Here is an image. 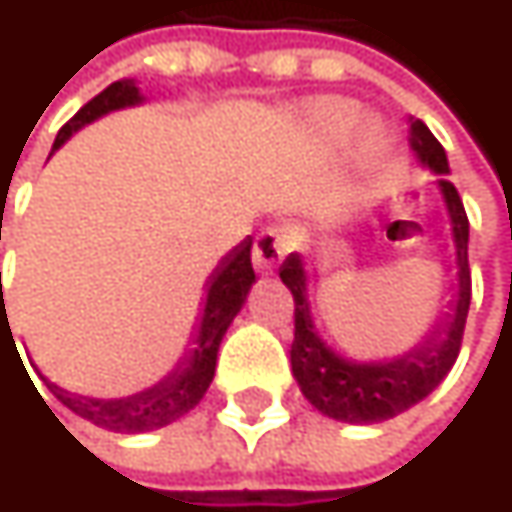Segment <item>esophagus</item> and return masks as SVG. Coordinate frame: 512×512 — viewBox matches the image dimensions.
Segmentation results:
<instances>
[{
	"label": "esophagus",
	"mask_w": 512,
	"mask_h": 512,
	"mask_svg": "<svg viewBox=\"0 0 512 512\" xmlns=\"http://www.w3.org/2000/svg\"><path fill=\"white\" fill-rule=\"evenodd\" d=\"M290 249H293V231L290 228H281V225L263 228L257 234L255 249H252V263L260 272H269Z\"/></svg>",
	"instance_id": "obj_1"
}]
</instances>
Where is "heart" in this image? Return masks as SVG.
Instances as JSON below:
<instances>
[{"label": "heart", "mask_w": 512, "mask_h": 512, "mask_svg": "<svg viewBox=\"0 0 512 512\" xmlns=\"http://www.w3.org/2000/svg\"><path fill=\"white\" fill-rule=\"evenodd\" d=\"M311 121H314V127H317L326 139L341 142V139H347V136L356 130L358 109L353 103H347V100H323V103H317V106L311 109ZM364 139H367V142H376L379 133H376L373 127H367V130H364Z\"/></svg>", "instance_id": "obj_1"}]
</instances>
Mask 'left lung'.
<instances>
[{"mask_svg":"<svg viewBox=\"0 0 512 512\" xmlns=\"http://www.w3.org/2000/svg\"><path fill=\"white\" fill-rule=\"evenodd\" d=\"M409 142L418 159L430 165L436 174H442L439 186L451 213L454 225V243H457V266H460V293L457 305L451 308L448 320H442L430 338L406 353L403 358L385 361V364H353L347 358H338L314 332L308 299H305V269L299 255H290L278 275L293 293V344H290V364L293 376L305 394V400L320 409L323 415L347 424H376L388 421L418 400H424L454 367L460 356L465 317L471 305V269H468V216L462 207L457 186L445 177L448 174V156L439 139L427 130L424 121H412Z\"/></svg>","mask_w":512,"mask_h":512,"instance_id":"1","label":"left lung"}]
</instances>
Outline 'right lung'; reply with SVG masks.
<instances>
[{"label": "right lung", "instance_id": "obj_1", "mask_svg": "<svg viewBox=\"0 0 512 512\" xmlns=\"http://www.w3.org/2000/svg\"><path fill=\"white\" fill-rule=\"evenodd\" d=\"M139 100H142L139 88L130 79L112 82L109 88H103L94 100H88L58 130L52 151L61 148L64 139H70V133H76L88 121H94V118H100V115H106L112 109L133 106ZM252 281H255L252 240H246L225 257L219 263V269L213 272L207 305H204V320H201V329H198V338H195V353L154 388H148L142 394H133V397H124V400H91V397L70 394V391H64V388H58L52 382H47V388L70 412H76L79 418H85V421H91V424H97L103 430H112V433H148V430L177 421L180 415L195 409L198 400L207 394V388L213 382V373H216L219 344H222L231 320L243 308Z\"/></svg>", "mask_w": 512, "mask_h": 512}]
</instances>
